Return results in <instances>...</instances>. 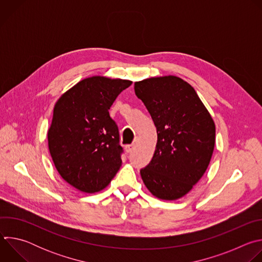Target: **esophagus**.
Segmentation results:
<instances>
[{
	"label": "esophagus",
	"instance_id": "34e87169",
	"mask_svg": "<svg viewBox=\"0 0 262 262\" xmlns=\"http://www.w3.org/2000/svg\"><path fill=\"white\" fill-rule=\"evenodd\" d=\"M135 144H130V145H126L125 146V151L127 152V154H129V152H132L134 149H135Z\"/></svg>",
	"mask_w": 262,
	"mask_h": 262
}]
</instances>
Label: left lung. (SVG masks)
I'll return each instance as SVG.
<instances>
[{"instance_id":"left-lung-1","label":"left lung","mask_w":262,"mask_h":262,"mask_svg":"<svg viewBox=\"0 0 262 262\" xmlns=\"http://www.w3.org/2000/svg\"><path fill=\"white\" fill-rule=\"evenodd\" d=\"M135 93L158 133L154 158L140 171L143 182L159 199H179L193 189L209 165L214 122L195 89L178 77L136 82Z\"/></svg>"}]
</instances>
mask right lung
<instances>
[{"label": "right lung", "mask_w": 262, "mask_h": 262, "mask_svg": "<svg viewBox=\"0 0 262 262\" xmlns=\"http://www.w3.org/2000/svg\"><path fill=\"white\" fill-rule=\"evenodd\" d=\"M132 81L91 77L56 102L48 132L50 154L61 177L77 190H103L121 167L119 130L108 110Z\"/></svg>", "instance_id": "obj_1"}]
</instances>
